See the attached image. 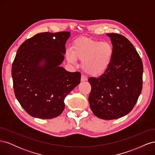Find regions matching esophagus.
<instances>
[{
    "mask_svg": "<svg viewBox=\"0 0 155 155\" xmlns=\"http://www.w3.org/2000/svg\"><path fill=\"white\" fill-rule=\"evenodd\" d=\"M87 78L84 76V75H82L81 77V81H87Z\"/></svg>",
    "mask_w": 155,
    "mask_h": 155,
    "instance_id": "esophagus-1",
    "label": "esophagus"
}]
</instances>
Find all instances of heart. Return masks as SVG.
Wrapping results in <instances>:
<instances>
[{
  "label": "heart",
  "instance_id": "b5f03b06",
  "mask_svg": "<svg viewBox=\"0 0 155 155\" xmlns=\"http://www.w3.org/2000/svg\"><path fill=\"white\" fill-rule=\"evenodd\" d=\"M114 48L108 42H103L88 37H81L74 42L72 49H68L66 57L70 63L76 59L82 61L83 71L92 76L104 74L110 66Z\"/></svg>",
  "mask_w": 155,
  "mask_h": 155
}]
</instances>
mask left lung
Listing matches in <instances>:
<instances>
[{"instance_id": "8db88e82", "label": "left lung", "mask_w": 155, "mask_h": 155, "mask_svg": "<svg viewBox=\"0 0 155 155\" xmlns=\"http://www.w3.org/2000/svg\"><path fill=\"white\" fill-rule=\"evenodd\" d=\"M110 38L114 55L110 66L97 78H90L88 96L94 115L104 120L123 117L133 110L143 84V63L133 44L118 34H107Z\"/></svg>"}]
</instances>
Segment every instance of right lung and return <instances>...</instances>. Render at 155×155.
<instances>
[{
    "mask_svg": "<svg viewBox=\"0 0 155 155\" xmlns=\"http://www.w3.org/2000/svg\"><path fill=\"white\" fill-rule=\"evenodd\" d=\"M70 32H44L26 40L18 48L12 75L15 95L30 116L41 119L62 113L64 98L80 83L81 73L60 67Z\"/></svg>",
    "mask_w": 155,
    "mask_h": 155,
    "instance_id": "1",
    "label": "right lung"
}]
</instances>
